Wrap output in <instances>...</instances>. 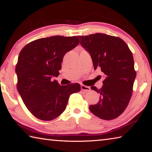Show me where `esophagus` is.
Returning a JSON list of instances; mask_svg holds the SVG:
<instances>
[{
    "instance_id": "esophagus-1",
    "label": "esophagus",
    "mask_w": 152,
    "mask_h": 152,
    "mask_svg": "<svg viewBox=\"0 0 152 152\" xmlns=\"http://www.w3.org/2000/svg\"><path fill=\"white\" fill-rule=\"evenodd\" d=\"M81 90L83 91L87 92V91H89L90 90H91V88H90L89 86H87L83 85V84H82V85H81Z\"/></svg>"
}]
</instances>
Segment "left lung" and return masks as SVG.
I'll use <instances>...</instances> for the list:
<instances>
[{"label":"left lung","mask_w":152,"mask_h":152,"mask_svg":"<svg viewBox=\"0 0 152 152\" xmlns=\"http://www.w3.org/2000/svg\"><path fill=\"white\" fill-rule=\"evenodd\" d=\"M78 37L91 55L94 70L100 68L105 77L101 89L91 86L100 98L89 109L100 119H114L124 111L132 95L136 72L132 51L121 38L104 33Z\"/></svg>","instance_id":"left-lung-1"}]
</instances>
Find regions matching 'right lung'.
Masks as SVG:
<instances>
[{
  "instance_id": "right-lung-1",
  "label": "right lung",
  "mask_w": 152,
  "mask_h": 152,
  "mask_svg": "<svg viewBox=\"0 0 152 152\" xmlns=\"http://www.w3.org/2000/svg\"><path fill=\"white\" fill-rule=\"evenodd\" d=\"M79 43L76 36L41 38L22 49L15 68L17 90L28 110L37 119L51 121L65 110L70 94L80 91L78 83L61 86L58 77L64 56Z\"/></svg>"
}]
</instances>
